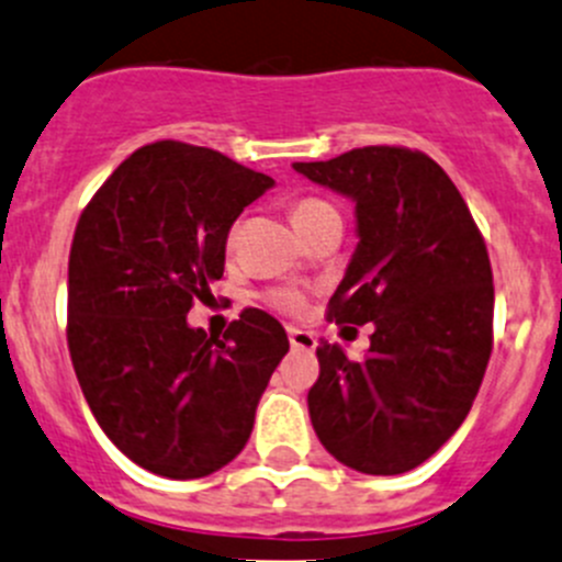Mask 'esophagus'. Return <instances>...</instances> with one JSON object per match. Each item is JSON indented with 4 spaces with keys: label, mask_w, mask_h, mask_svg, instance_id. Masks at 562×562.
<instances>
[{
    "label": "esophagus",
    "mask_w": 562,
    "mask_h": 562,
    "mask_svg": "<svg viewBox=\"0 0 562 562\" xmlns=\"http://www.w3.org/2000/svg\"><path fill=\"white\" fill-rule=\"evenodd\" d=\"M288 340H291V346L299 348V351H313V348L318 346L313 331L299 329V326H288Z\"/></svg>",
    "instance_id": "1"
}]
</instances>
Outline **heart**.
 I'll return each instance as SVG.
<instances>
[{
	"instance_id": "obj_1",
	"label": "heart",
	"mask_w": 562,
	"mask_h": 562,
	"mask_svg": "<svg viewBox=\"0 0 562 562\" xmlns=\"http://www.w3.org/2000/svg\"><path fill=\"white\" fill-rule=\"evenodd\" d=\"M331 211L335 209H331L326 200L302 198L291 205V222L296 225V231L302 233L304 227H310L313 222H318L321 216L331 214ZM263 299L269 307H274L277 313L282 315H302L304 307H307V299H304V293L296 291V288H269V291L263 293Z\"/></svg>"
}]
</instances>
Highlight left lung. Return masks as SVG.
Here are the masks:
<instances>
[{
  "instance_id": "obj_1",
  "label": "left lung",
  "mask_w": 562,
  "mask_h": 562,
  "mask_svg": "<svg viewBox=\"0 0 562 562\" xmlns=\"http://www.w3.org/2000/svg\"><path fill=\"white\" fill-rule=\"evenodd\" d=\"M293 170L357 203V252L326 318L375 326L364 359L318 342L310 419L340 464L401 475L459 431L481 390L494 346L486 241L423 150L368 145Z\"/></svg>"
}]
</instances>
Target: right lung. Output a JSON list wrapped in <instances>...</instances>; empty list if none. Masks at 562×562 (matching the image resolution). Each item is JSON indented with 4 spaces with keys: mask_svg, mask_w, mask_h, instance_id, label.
<instances>
[{
    "mask_svg": "<svg viewBox=\"0 0 562 562\" xmlns=\"http://www.w3.org/2000/svg\"><path fill=\"white\" fill-rule=\"evenodd\" d=\"M274 187L225 154L161 139L101 183L68 258V351L92 417L134 464L194 481L236 459L288 353L258 307L222 337L187 324L225 271L231 225Z\"/></svg>",
    "mask_w": 562,
    "mask_h": 562,
    "instance_id": "1",
    "label": "right lung"
}]
</instances>
